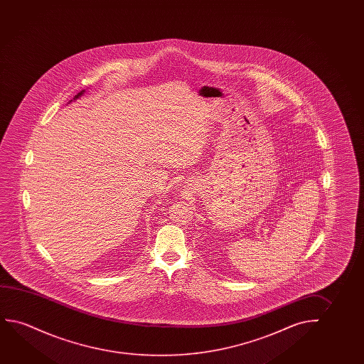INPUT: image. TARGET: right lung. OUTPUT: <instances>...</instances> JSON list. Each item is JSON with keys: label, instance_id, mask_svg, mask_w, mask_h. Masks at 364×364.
Returning <instances> with one entry per match:
<instances>
[{"label": "right lung", "instance_id": "add662e5", "mask_svg": "<svg viewBox=\"0 0 364 364\" xmlns=\"http://www.w3.org/2000/svg\"><path fill=\"white\" fill-rule=\"evenodd\" d=\"M83 92H85V90H82V92H80V93H78V95H75V98H78V97H80V95H83Z\"/></svg>", "mask_w": 364, "mask_h": 364}]
</instances>
